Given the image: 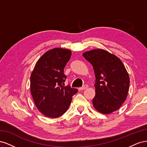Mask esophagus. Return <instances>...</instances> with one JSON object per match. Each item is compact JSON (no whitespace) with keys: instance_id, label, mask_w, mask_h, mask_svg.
Listing matches in <instances>:
<instances>
[{"instance_id":"esophagus-1","label":"esophagus","mask_w":147,"mask_h":147,"mask_svg":"<svg viewBox=\"0 0 147 147\" xmlns=\"http://www.w3.org/2000/svg\"><path fill=\"white\" fill-rule=\"evenodd\" d=\"M88 87V86L87 85V84H85V85H84L83 86L80 88L79 90H86V89H87Z\"/></svg>"}]
</instances>
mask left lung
Masks as SVG:
<instances>
[{"label":"left lung","instance_id":"8db88e82","mask_svg":"<svg viewBox=\"0 0 147 147\" xmlns=\"http://www.w3.org/2000/svg\"><path fill=\"white\" fill-rule=\"evenodd\" d=\"M94 70L96 95L94 108L101 113L110 114L118 110L127 98L130 80L122 61L102 49L83 53Z\"/></svg>","mask_w":147,"mask_h":147}]
</instances>
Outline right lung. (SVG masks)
Listing matches in <instances>:
<instances>
[{
    "label": "right lung",
    "instance_id": "1",
    "mask_svg": "<svg viewBox=\"0 0 147 147\" xmlns=\"http://www.w3.org/2000/svg\"><path fill=\"white\" fill-rule=\"evenodd\" d=\"M72 52L68 49L55 48L40 57L30 75V92L36 107L48 118L63 115L77 89L65 86L64 69Z\"/></svg>",
    "mask_w": 147,
    "mask_h": 147
}]
</instances>
